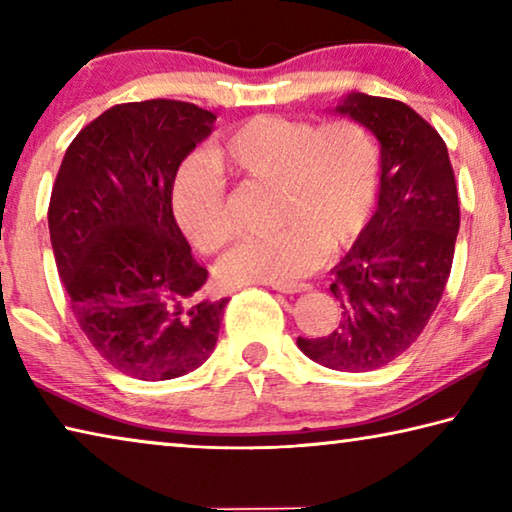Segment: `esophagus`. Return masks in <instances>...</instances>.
Instances as JSON below:
<instances>
[{
    "label": "esophagus",
    "instance_id": "1",
    "mask_svg": "<svg viewBox=\"0 0 512 512\" xmlns=\"http://www.w3.org/2000/svg\"><path fill=\"white\" fill-rule=\"evenodd\" d=\"M271 289L280 293H302V291H309L311 287L309 284H271Z\"/></svg>",
    "mask_w": 512,
    "mask_h": 512
}]
</instances>
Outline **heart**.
I'll return each instance as SVG.
<instances>
[{
  "label": "heart",
  "instance_id": "obj_1",
  "mask_svg": "<svg viewBox=\"0 0 512 512\" xmlns=\"http://www.w3.org/2000/svg\"><path fill=\"white\" fill-rule=\"evenodd\" d=\"M207 160L239 180L277 187L273 221L282 228L241 241L221 259L219 280L228 287L305 277L323 248L341 253L363 235L377 203L379 149L350 119L314 126L280 115L250 117L212 144ZM211 168L189 162L173 185L180 230L207 255L232 237L223 183Z\"/></svg>",
  "mask_w": 512,
  "mask_h": 512
}]
</instances>
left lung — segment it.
Instances as JSON below:
<instances>
[{"label": "left lung", "mask_w": 512, "mask_h": 512, "mask_svg": "<svg viewBox=\"0 0 512 512\" xmlns=\"http://www.w3.org/2000/svg\"><path fill=\"white\" fill-rule=\"evenodd\" d=\"M336 112L381 146L377 207L332 268L339 329L298 336V348L320 366L368 372L400 357L427 327L452 271L461 207L443 137L413 108L352 92Z\"/></svg>", "instance_id": "obj_1"}]
</instances>
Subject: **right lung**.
Segmentation results:
<instances>
[{
  "label": "right lung",
  "instance_id": "obj_1",
  "mask_svg": "<svg viewBox=\"0 0 512 512\" xmlns=\"http://www.w3.org/2000/svg\"><path fill=\"white\" fill-rule=\"evenodd\" d=\"M194 103H121L74 137L49 201V235L76 323L112 368L142 381L210 359L228 298L201 300L207 271L173 219L180 162L212 133Z\"/></svg>",
  "mask_w": 512,
  "mask_h": 512
}]
</instances>
